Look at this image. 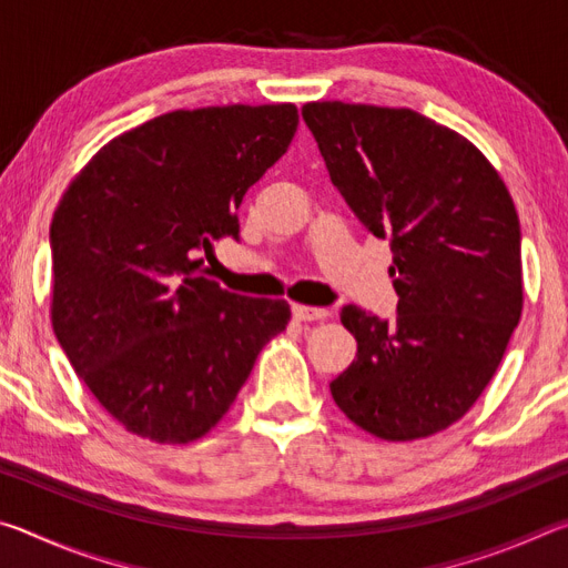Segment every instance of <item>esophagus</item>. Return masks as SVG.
I'll return each instance as SVG.
<instances>
[{
  "mask_svg": "<svg viewBox=\"0 0 568 568\" xmlns=\"http://www.w3.org/2000/svg\"><path fill=\"white\" fill-rule=\"evenodd\" d=\"M293 318L295 321H325V318H331V311L328 307H311V305L293 303Z\"/></svg>",
  "mask_w": 568,
  "mask_h": 568,
  "instance_id": "esophagus-1",
  "label": "esophagus"
}]
</instances>
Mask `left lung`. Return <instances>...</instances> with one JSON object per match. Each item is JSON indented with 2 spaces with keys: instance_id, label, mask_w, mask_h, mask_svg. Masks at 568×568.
<instances>
[{
  "instance_id": "obj_1",
  "label": "left lung",
  "mask_w": 568,
  "mask_h": 568,
  "mask_svg": "<svg viewBox=\"0 0 568 568\" xmlns=\"http://www.w3.org/2000/svg\"><path fill=\"white\" fill-rule=\"evenodd\" d=\"M331 182L393 250L396 321L345 305L355 361L335 406L381 440L428 438L464 418L521 321V225L501 175L464 134L408 108L303 104Z\"/></svg>"
}]
</instances>
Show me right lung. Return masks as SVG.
Returning a JSON list of instances; mask_svg holds the SVG:
<instances>
[{"mask_svg":"<svg viewBox=\"0 0 568 568\" xmlns=\"http://www.w3.org/2000/svg\"><path fill=\"white\" fill-rule=\"evenodd\" d=\"M297 130V108L175 110L128 130L54 210L52 328L77 376L130 434L207 436L291 305L227 293L203 253L237 237V207Z\"/></svg>","mask_w":568,"mask_h":568,"instance_id":"obj_1","label":"right lung"}]
</instances>
